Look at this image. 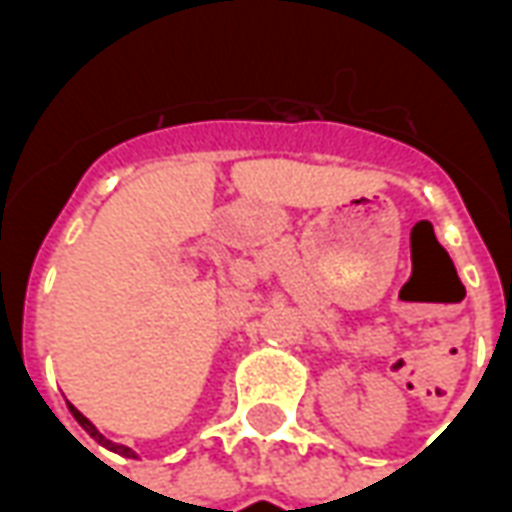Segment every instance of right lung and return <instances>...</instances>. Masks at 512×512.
Wrapping results in <instances>:
<instances>
[{"label":"right lung","instance_id":"add662e5","mask_svg":"<svg viewBox=\"0 0 512 512\" xmlns=\"http://www.w3.org/2000/svg\"><path fill=\"white\" fill-rule=\"evenodd\" d=\"M68 408H71V414H73V417H76V422H79V425H82V428L87 430V433H90V436H93L95 441H98V444H104L106 450L117 452V455H126V458H136L134 452L128 450V447H123V444H115V441L104 439V436H101V433H98V428H95L93 422H90V419L84 417L82 411H76V408H73V406H68Z\"/></svg>","mask_w":512,"mask_h":512}]
</instances>
